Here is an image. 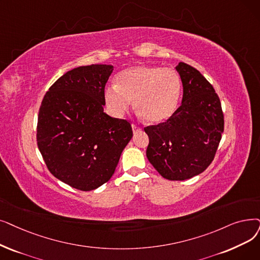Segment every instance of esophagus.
Here are the masks:
<instances>
[{"instance_id": "1", "label": "esophagus", "mask_w": 260, "mask_h": 260, "mask_svg": "<svg viewBox=\"0 0 260 260\" xmlns=\"http://www.w3.org/2000/svg\"><path fill=\"white\" fill-rule=\"evenodd\" d=\"M132 128H133V133H134V134H137L138 132L141 131V127H139V126H137V125H135V124H133Z\"/></svg>"}]
</instances>
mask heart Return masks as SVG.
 <instances>
[{
  "mask_svg": "<svg viewBox=\"0 0 260 260\" xmlns=\"http://www.w3.org/2000/svg\"><path fill=\"white\" fill-rule=\"evenodd\" d=\"M182 92L178 73L159 66H135L116 76V86L104 91L106 107L111 116L121 118L134 101L135 107L152 124L170 119L176 110Z\"/></svg>",
  "mask_w": 260,
  "mask_h": 260,
  "instance_id": "1",
  "label": "heart"
}]
</instances>
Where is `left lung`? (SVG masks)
<instances>
[{"label":"left lung","instance_id":"1","mask_svg":"<svg viewBox=\"0 0 260 260\" xmlns=\"http://www.w3.org/2000/svg\"><path fill=\"white\" fill-rule=\"evenodd\" d=\"M175 69L183 84L182 104L166 122L144 128L150 139L146 157L162 177L185 180L211 164L224 120L220 99L206 78L184 62Z\"/></svg>","mask_w":260,"mask_h":260}]
</instances>
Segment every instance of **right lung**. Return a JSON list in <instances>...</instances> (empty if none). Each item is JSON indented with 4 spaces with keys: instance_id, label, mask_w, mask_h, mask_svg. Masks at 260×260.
Here are the masks:
<instances>
[{
    "instance_id": "right-lung-1",
    "label": "right lung",
    "mask_w": 260,
    "mask_h": 260,
    "mask_svg": "<svg viewBox=\"0 0 260 260\" xmlns=\"http://www.w3.org/2000/svg\"><path fill=\"white\" fill-rule=\"evenodd\" d=\"M112 71L111 64L68 71L40 106L37 144L43 160L56 178L82 191L108 182L133 137L127 121L104 112V89Z\"/></svg>"
}]
</instances>
